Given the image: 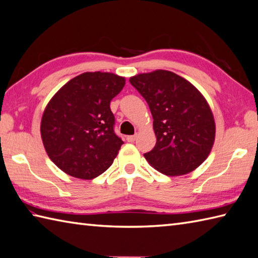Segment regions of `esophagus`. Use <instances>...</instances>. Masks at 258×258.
Here are the masks:
<instances>
[{
    "label": "esophagus",
    "instance_id": "obj_1",
    "mask_svg": "<svg viewBox=\"0 0 258 258\" xmlns=\"http://www.w3.org/2000/svg\"><path fill=\"white\" fill-rule=\"evenodd\" d=\"M126 140H127V142L132 143L136 140V135H130V136H127V138H126Z\"/></svg>",
    "mask_w": 258,
    "mask_h": 258
}]
</instances>
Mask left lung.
Segmentation results:
<instances>
[{
	"label": "left lung",
	"mask_w": 258,
	"mask_h": 258,
	"mask_svg": "<svg viewBox=\"0 0 258 258\" xmlns=\"http://www.w3.org/2000/svg\"><path fill=\"white\" fill-rule=\"evenodd\" d=\"M143 96L153 117L156 143L144 154L155 170L182 175L208 158L215 142L216 124L211 108L195 86L169 70H154L130 78Z\"/></svg>",
	"instance_id": "1"
}]
</instances>
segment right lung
Here are the masks:
<instances>
[{
  "label": "right lung",
  "instance_id": "right-lung-1",
  "mask_svg": "<svg viewBox=\"0 0 258 258\" xmlns=\"http://www.w3.org/2000/svg\"><path fill=\"white\" fill-rule=\"evenodd\" d=\"M124 85L112 73H84L49 100L40 133L50 160L64 173L92 180L112 165L123 141L114 133L109 103Z\"/></svg>",
  "mask_w": 258,
  "mask_h": 258
}]
</instances>
